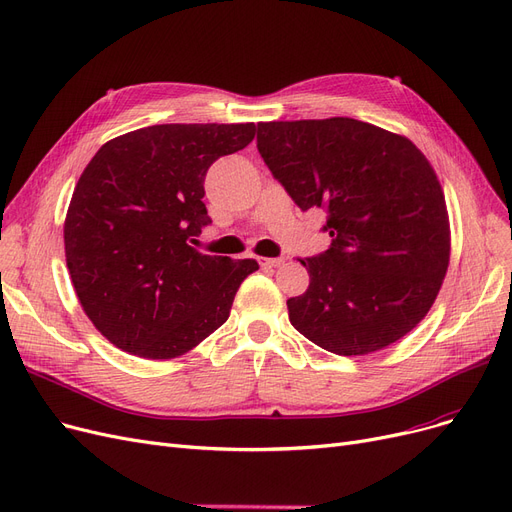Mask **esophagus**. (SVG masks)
Returning <instances> with one entry per match:
<instances>
[{
  "mask_svg": "<svg viewBox=\"0 0 512 512\" xmlns=\"http://www.w3.org/2000/svg\"><path fill=\"white\" fill-rule=\"evenodd\" d=\"M283 260L281 258H262V256H258V264L262 269H275V267H279Z\"/></svg>",
  "mask_w": 512,
  "mask_h": 512,
  "instance_id": "34e87169",
  "label": "esophagus"
}]
</instances>
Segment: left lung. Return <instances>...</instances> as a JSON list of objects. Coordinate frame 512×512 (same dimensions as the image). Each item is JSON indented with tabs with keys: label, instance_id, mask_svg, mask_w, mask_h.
<instances>
[{
	"label": "left lung",
	"instance_id": "left-lung-1",
	"mask_svg": "<svg viewBox=\"0 0 512 512\" xmlns=\"http://www.w3.org/2000/svg\"><path fill=\"white\" fill-rule=\"evenodd\" d=\"M258 151L332 245L300 258L309 290L288 300L296 330L336 355H367L424 319L449 264L445 197L405 136L351 117L258 124Z\"/></svg>",
	"mask_w": 512,
	"mask_h": 512
}]
</instances>
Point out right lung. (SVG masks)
I'll return each mask as SVG.
<instances>
[{
	"instance_id": "obj_1",
	"label": "right lung",
	"mask_w": 512,
	"mask_h": 512,
	"mask_svg": "<svg viewBox=\"0 0 512 512\" xmlns=\"http://www.w3.org/2000/svg\"><path fill=\"white\" fill-rule=\"evenodd\" d=\"M254 124H163L105 142L65 220L75 294L96 330L142 359L189 353L229 319L256 260L191 248L212 222L203 180L254 140Z\"/></svg>"
}]
</instances>
